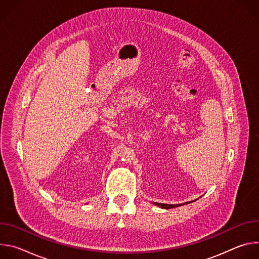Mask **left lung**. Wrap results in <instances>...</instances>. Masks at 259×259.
<instances>
[{
	"label": "left lung",
	"mask_w": 259,
	"mask_h": 259,
	"mask_svg": "<svg viewBox=\"0 0 259 259\" xmlns=\"http://www.w3.org/2000/svg\"><path fill=\"white\" fill-rule=\"evenodd\" d=\"M196 201V200H195ZM190 203H193V202H187V203H182V204H164V203H157V202H153L154 205L162 208V209H171V208H175V207H179V206H182V205H187V204H190Z\"/></svg>",
	"instance_id": "obj_1"
}]
</instances>
